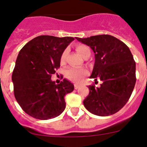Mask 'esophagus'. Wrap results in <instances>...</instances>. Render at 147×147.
Returning a JSON list of instances; mask_svg holds the SVG:
<instances>
[{
  "label": "esophagus",
  "instance_id": "34e87169",
  "mask_svg": "<svg viewBox=\"0 0 147 147\" xmlns=\"http://www.w3.org/2000/svg\"><path fill=\"white\" fill-rule=\"evenodd\" d=\"M74 86H75V89H77L79 87V84H75V85H74Z\"/></svg>",
  "mask_w": 147,
  "mask_h": 147
}]
</instances>
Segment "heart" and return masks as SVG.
Returning a JSON list of instances; mask_svg holds the SVG:
<instances>
[{
  "label": "heart",
  "mask_w": 147,
  "mask_h": 147,
  "mask_svg": "<svg viewBox=\"0 0 147 147\" xmlns=\"http://www.w3.org/2000/svg\"><path fill=\"white\" fill-rule=\"evenodd\" d=\"M75 48L77 52L84 58L86 55L90 54V48L87 45L82 44V43H78L76 45ZM65 55H66V51H64L61 57V61H63L65 59ZM86 74L87 71L85 69H77L74 68H69L65 72V77L74 82H79Z\"/></svg>",
  "instance_id": "obj_1"
}]
</instances>
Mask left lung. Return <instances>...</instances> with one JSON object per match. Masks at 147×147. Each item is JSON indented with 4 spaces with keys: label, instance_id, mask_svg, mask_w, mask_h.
<instances>
[{
    "label": "left lung",
    "instance_id": "8db88e82",
    "mask_svg": "<svg viewBox=\"0 0 147 147\" xmlns=\"http://www.w3.org/2000/svg\"><path fill=\"white\" fill-rule=\"evenodd\" d=\"M75 38L93 50L95 61L90 78L103 82L99 88L89 86L84 106L96 115L115 114L129 101L136 84V62L132 54L125 43L111 35Z\"/></svg>",
    "mask_w": 147,
    "mask_h": 147
}]
</instances>
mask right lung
<instances>
[{
	"label": "right lung",
	"instance_id": "right-lung-1",
	"mask_svg": "<svg viewBox=\"0 0 147 147\" xmlns=\"http://www.w3.org/2000/svg\"><path fill=\"white\" fill-rule=\"evenodd\" d=\"M75 38L42 35L20 50L12 72L14 97L23 111L34 118H55L65 108L64 97L74 90L67 79L59 84L51 80L60 67L61 57Z\"/></svg>",
	"mask_w": 147,
	"mask_h": 147
}]
</instances>
